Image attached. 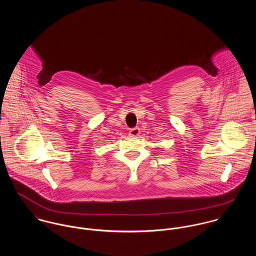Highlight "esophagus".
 <instances>
[{
  "label": "esophagus",
  "instance_id": "esophagus-1",
  "mask_svg": "<svg viewBox=\"0 0 256 256\" xmlns=\"http://www.w3.org/2000/svg\"><path fill=\"white\" fill-rule=\"evenodd\" d=\"M140 134V128H132L130 130V136H138V134Z\"/></svg>",
  "mask_w": 256,
  "mask_h": 256
}]
</instances>
